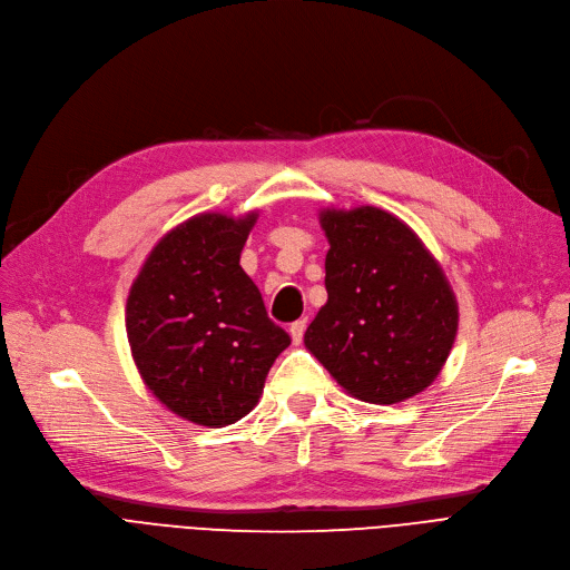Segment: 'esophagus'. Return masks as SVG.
Instances as JSON below:
<instances>
[{"instance_id":"esophagus-1","label":"esophagus","mask_w":570,"mask_h":570,"mask_svg":"<svg viewBox=\"0 0 570 570\" xmlns=\"http://www.w3.org/2000/svg\"><path fill=\"white\" fill-rule=\"evenodd\" d=\"M305 328H307V320L303 317V320H298V322H293L291 324V328H288V333H291V338H293V343H301L303 341V335H305Z\"/></svg>"}]
</instances>
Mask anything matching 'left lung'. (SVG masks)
<instances>
[{"instance_id":"8db88e82","label":"left lung","mask_w":570,"mask_h":570,"mask_svg":"<svg viewBox=\"0 0 570 570\" xmlns=\"http://www.w3.org/2000/svg\"><path fill=\"white\" fill-rule=\"evenodd\" d=\"M328 301L305 347L352 396L396 404L423 392L449 360L458 303L432 253L387 210H322Z\"/></svg>"}]
</instances>
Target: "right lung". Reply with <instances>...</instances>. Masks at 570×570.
<instances>
[{"label": "right lung", "mask_w": 570, "mask_h": 570, "mask_svg": "<svg viewBox=\"0 0 570 570\" xmlns=\"http://www.w3.org/2000/svg\"><path fill=\"white\" fill-rule=\"evenodd\" d=\"M256 214H202L153 248L126 303V333L145 385L204 428L237 423L258 404L291 335L267 317L239 258Z\"/></svg>", "instance_id": "right-lung-1"}]
</instances>
